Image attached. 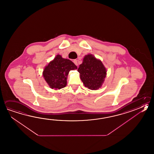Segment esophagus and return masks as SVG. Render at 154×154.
<instances>
[{
	"label": "esophagus",
	"instance_id": "obj_1",
	"mask_svg": "<svg viewBox=\"0 0 154 154\" xmlns=\"http://www.w3.org/2000/svg\"><path fill=\"white\" fill-rule=\"evenodd\" d=\"M73 63H74V64H75V65H77V66H78V65H79V64H78V61L77 60H73Z\"/></svg>",
	"mask_w": 154,
	"mask_h": 154
}]
</instances>
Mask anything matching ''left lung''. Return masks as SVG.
<instances>
[{
    "label": "left lung",
    "instance_id": "8db88e82",
    "mask_svg": "<svg viewBox=\"0 0 154 154\" xmlns=\"http://www.w3.org/2000/svg\"><path fill=\"white\" fill-rule=\"evenodd\" d=\"M78 71L84 86L91 90H97L101 87L107 74L106 69L102 61L92 54L84 57Z\"/></svg>",
    "mask_w": 154,
    "mask_h": 154
}]
</instances>
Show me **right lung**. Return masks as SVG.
<instances>
[{
    "mask_svg": "<svg viewBox=\"0 0 154 154\" xmlns=\"http://www.w3.org/2000/svg\"><path fill=\"white\" fill-rule=\"evenodd\" d=\"M77 69L72 61L58 54L45 67L43 76L49 87L55 90L65 87L70 70Z\"/></svg>",
    "mask_w": 154,
    "mask_h": 154,
    "instance_id": "right-lung-1",
    "label": "right lung"
}]
</instances>
